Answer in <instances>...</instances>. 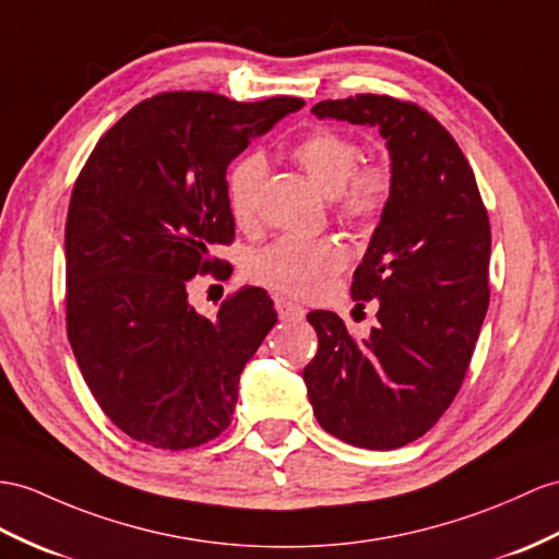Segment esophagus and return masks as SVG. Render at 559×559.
Masks as SVG:
<instances>
[{
	"mask_svg": "<svg viewBox=\"0 0 559 559\" xmlns=\"http://www.w3.org/2000/svg\"><path fill=\"white\" fill-rule=\"evenodd\" d=\"M275 308H277V312H280V318L287 320V322H298V320L306 318V308L294 304V301H289V298L277 296V298H275Z\"/></svg>",
	"mask_w": 559,
	"mask_h": 559,
	"instance_id": "esophagus-1",
	"label": "esophagus"
}]
</instances>
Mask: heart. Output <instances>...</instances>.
<instances>
[{"instance_id": "b5f03b06", "label": "heart", "mask_w": 559, "mask_h": 559, "mask_svg": "<svg viewBox=\"0 0 559 559\" xmlns=\"http://www.w3.org/2000/svg\"><path fill=\"white\" fill-rule=\"evenodd\" d=\"M324 194L332 197L334 213L353 225H370L384 213L393 192V168L386 158L360 163V144L334 128H316L292 148ZM267 163L263 154L239 156L227 173L225 197L233 221L249 229L258 221ZM346 267V251L332 237H280L255 251L249 261L253 282L284 296L316 298L330 289Z\"/></svg>"}]
</instances>
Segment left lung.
I'll use <instances>...</instances> for the list:
<instances>
[{"instance_id":"obj_1","label":"left lung","mask_w":559,"mask_h":559,"mask_svg":"<svg viewBox=\"0 0 559 559\" xmlns=\"http://www.w3.org/2000/svg\"><path fill=\"white\" fill-rule=\"evenodd\" d=\"M310 111L374 126L391 152L393 192L350 287L360 308L377 298L379 324L358 342L336 312H308L318 353L304 370L324 431L391 451L425 437L467 374L491 298V225L469 160L427 108L356 94Z\"/></svg>"}]
</instances>
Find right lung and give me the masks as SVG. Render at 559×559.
I'll use <instances>...</instances> for the list:
<instances>
[{"label": "right lung", "instance_id": "add662e5", "mask_svg": "<svg viewBox=\"0 0 559 559\" xmlns=\"http://www.w3.org/2000/svg\"><path fill=\"white\" fill-rule=\"evenodd\" d=\"M301 104L160 92L104 132L80 170L66 217L68 342L130 439L187 451L233 421L239 374L277 312L265 289L241 287L203 318L187 284L233 275L211 255L235 239L227 166Z\"/></svg>", "mask_w": 559, "mask_h": 559}]
</instances>
